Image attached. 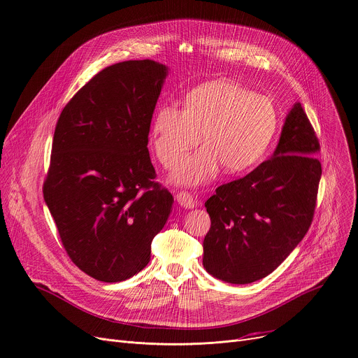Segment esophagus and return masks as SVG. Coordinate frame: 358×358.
Wrapping results in <instances>:
<instances>
[{"label": "esophagus", "instance_id": "obj_1", "mask_svg": "<svg viewBox=\"0 0 358 358\" xmlns=\"http://www.w3.org/2000/svg\"><path fill=\"white\" fill-rule=\"evenodd\" d=\"M176 199H177V202H178L181 206H184V208L191 209V208L196 206L195 198H194L189 192H187V191H180V192H177Z\"/></svg>", "mask_w": 358, "mask_h": 358}]
</instances>
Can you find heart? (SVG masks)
Returning <instances> with one entry per match:
<instances>
[{
  "label": "heart",
  "instance_id": "1",
  "mask_svg": "<svg viewBox=\"0 0 358 358\" xmlns=\"http://www.w3.org/2000/svg\"><path fill=\"white\" fill-rule=\"evenodd\" d=\"M277 127L273 101L231 81H210L188 92L184 109L163 103L153 124V149L167 169L202 141L205 146L184 159L174 180L198 184L210 178L217 166L227 174L255 166L271 143Z\"/></svg>",
  "mask_w": 358,
  "mask_h": 358
}]
</instances>
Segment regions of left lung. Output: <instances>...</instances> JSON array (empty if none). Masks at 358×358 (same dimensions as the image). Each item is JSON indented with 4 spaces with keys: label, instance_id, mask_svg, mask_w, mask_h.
Instances as JSON below:
<instances>
[{
    "label": "left lung",
    "instance_id": "obj_1",
    "mask_svg": "<svg viewBox=\"0 0 358 358\" xmlns=\"http://www.w3.org/2000/svg\"><path fill=\"white\" fill-rule=\"evenodd\" d=\"M315 129L296 102L285 117L270 160L226 182L205 202L210 229L203 239L205 270L230 284L271 274L298 246L313 220L322 176Z\"/></svg>",
    "mask_w": 358,
    "mask_h": 358
}]
</instances>
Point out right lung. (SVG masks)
<instances>
[{
	"instance_id": "obj_1",
	"label": "right lung",
	"mask_w": 358,
	"mask_h": 358,
	"mask_svg": "<svg viewBox=\"0 0 358 358\" xmlns=\"http://www.w3.org/2000/svg\"><path fill=\"white\" fill-rule=\"evenodd\" d=\"M167 67L128 60L95 74L56 124L43 198L71 262L121 282L150 262L174 202L149 156L153 112Z\"/></svg>"
}]
</instances>
